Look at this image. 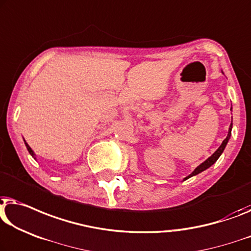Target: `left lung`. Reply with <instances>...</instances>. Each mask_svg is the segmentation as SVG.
<instances>
[{"instance_id":"8db88e82","label":"left lung","mask_w":251,"mask_h":251,"mask_svg":"<svg viewBox=\"0 0 251 251\" xmlns=\"http://www.w3.org/2000/svg\"><path fill=\"white\" fill-rule=\"evenodd\" d=\"M231 130H232V123H231L230 128H228V133H227V137L225 138V139L223 140V143H222V145H221V146L219 147V150H217L215 152H214V154H213L212 156H210V157L207 158L204 163H201V165L197 166V168L195 169V171H194V172H192V173L190 174V176H188L187 177H184V180H187V179H189V177L194 176H196V174L201 173V172H202V171H205L206 169H208L209 166H212V165L214 164V163H215V162L217 161V159H219V157H220V156H221V154H222L223 151H224L225 146H226V144H227L228 139H230V137H231Z\"/></svg>"}]
</instances>
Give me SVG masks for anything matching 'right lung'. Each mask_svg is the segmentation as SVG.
Instances as JSON below:
<instances>
[{"instance_id":"obj_1","label":"right lung","mask_w":251,"mask_h":251,"mask_svg":"<svg viewBox=\"0 0 251 251\" xmlns=\"http://www.w3.org/2000/svg\"><path fill=\"white\" fill-rule=\"evenodd\" d=\"M25 144H26V147H27V150H28V151H29V154H30L32 157H34L35 159H36V157H35V154H34V151H32V150L30 147H29V145L26 143V141H25Z\"/></svg>"}]
</instances>
